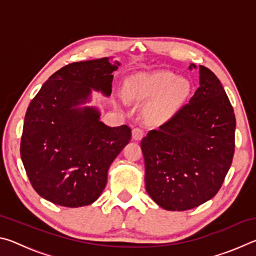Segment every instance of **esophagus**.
<instances>
[{"label": "esophagus", "instance_id": "34e87169", "mask_svg": "<svg viewBox=\"0 0 256 256\" xmlns=\"http://www.w3.org/2000/svg\"><path fill=\"white\" fill-rule=\"evenodd\" d=\"M144 136V130L141 128H134L132 131V138L134 140H141Z\"/></svg>", "mask_w": 256, "mask_h": 256}]
</instances>
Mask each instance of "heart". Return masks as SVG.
<instances>
[{
  "mask_svg": "<svg viewBox=\"0 0 256 256\" xmlns=\"http://www.w3.org/2000/svg\"><path fill=\"white\" fill-rule=\"evenodd\" d=\"M128 92L138 100L154 98L148 105V115L154 120H164L185 102L190 94V84L170 71H154L133 76Z\"/></svg>",
  "mask_w": 256,
  "mask_h": 256,
  "instance_id": "heart-1",
  "label": "heart"
}]
</instances>
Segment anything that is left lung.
<instances>
[{
	"instance_id": "left-lung-1",
	"label": "left lung",
	"mask_w": 256,
	"mask_h": 256,
	"mask_svg": "<svg viewBox=\"0 0 256 256\" xmlns=\"http://www.w3.org/2000/svg\"><path fill=\"white\" fill-rule=\"evenodd\" d=\"M198 74L190 102L141 141L146 190L164 210H190L214 198L235 152L236 118L226 92L208 68L198 66Z\"/></svg>"
}]
</instances>
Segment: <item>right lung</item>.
<instances>
[{
    "mask_svg": "<svg viewBox=\"0 0 256 256\" xmlns=\"http://www.w3.org/2000/svg\"><path fill=\"white\" fill-rule=\"evenodd\" d=\"M110 58L74 62L52 74L26 112L20 154L34 190L54 204L79 208L97 200L112 162L131 140L128 125L100 122L92 89L112 92L118 62Z\"/></svg>",
    "mask_w": 256,
    "mask_h": 256,
    "instance_id": "1",
    "label": "right lung"
}]
</instances>
